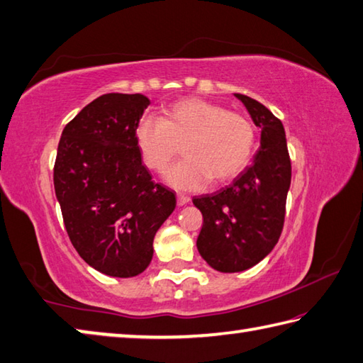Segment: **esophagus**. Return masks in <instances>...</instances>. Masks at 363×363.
<instances>
[{
  "mask_svg": "<svg viewBox=\"0 0 363 363\" xmlns=\"http://www.w3.org/2000/svg\"><path fill=\"white\" fill-rule=\"evenodd\" d=\"M176 201H177V206H186V204L190 201V198H189L187 195L177 194V196H176Z\"/></svg>",
  "mask_w": 363,
  "mask_h": 363,
  "instance_id": "1",
  "label": "esophagus"
}]
</instances>
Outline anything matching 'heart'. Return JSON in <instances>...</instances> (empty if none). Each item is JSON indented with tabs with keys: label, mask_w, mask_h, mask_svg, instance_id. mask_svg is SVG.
<instances>
[{
	"label": "heart",
	"mask_w": 363,
	"mask_h": 363,
	"mask_svg": "<svg viewBox=\"0 0 363 363\" xmlns=\"http://www.w3.org/2000/svg\"><path fill=\"white\" fill-rule=\"evenodd\" d=\"M255 138L252 121L242 113L195 97L165 106L162 118H145L137 129L140 154L154 172H163L182 145L186 159L163 176L168 186L182 190L236 177L252 159Z\"/></svg>",
	"instance_id": "b5f03b06"
}]
</instances>
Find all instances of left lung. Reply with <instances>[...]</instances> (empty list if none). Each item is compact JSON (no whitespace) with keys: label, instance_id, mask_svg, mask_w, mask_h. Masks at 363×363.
Masks as SVG:
<instances>
[{"label":"left lung","instance_id":"left-lung-1","mask_svg":"<svg viewBox=\"0 0 363 363\" xmlns=\"http://www.w3.org/2000/svg\"><path fill=\"white\" fill-rule=\"evenodd\" d=\"M261 129L259 149L230 186L194 198L203 214L196 248L218 272H242L258 264L279 242L291 186L285 129L264 105L234 94Z\"/></svg>","mask_w":363,"mask_h":363}]
</instances>
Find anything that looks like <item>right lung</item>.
<instances>
[{
	"label": "right lung",
	"instance_id": "1",
	"mask_svg": "<svg viewBox=\"0 0 363 363\" xmlns=\"http://www.w3.org/2000/svg\"><path fill=\"white\" fill-rule=\"evenodd\" d=\"M151 101L110 92L64 127L53 182L70 242L88 266L129 279L145 271L154 236L176 208L141 162L137 129Z\"/></svg>",
	"mask_w": 363,
	"mask_h": 363
}]
</instances>
